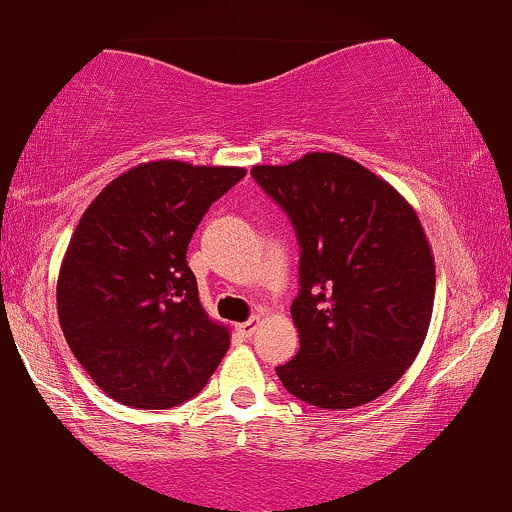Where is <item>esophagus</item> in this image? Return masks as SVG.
Listing matches in <instances>:
<instances>
[{"instance_id":"esophagus-1","label":"esophagus","mask_w":512,"mask_h":512,"mask_svg":"<svg viewBox=\"0 0 512 512\" xmlns=\"http://www.w3.org/2000/svg\"><path fill=\"white\" fill-rule=\"evenodd\" d=\"M257 326H260V316H252V319H247L245 324H238V333H240V336L250 338L252 333L257 331Z\"/></svg>"}]
</instances>
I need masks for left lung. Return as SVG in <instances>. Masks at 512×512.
<instances>
[{"label":"left lung","instance_id":"obj_1","mask_svg":"<svg viewBox=\"0 0 512 512\" xmlns=\"http://www.w3.org/2000/svg\"><path fill=\"white\" fill-rule=\"evenodd\" d=\"M252 179L297 233L299 353L279 365L287 392L324 410L375 400L405 375L432 321L434 257L417 213L358 161L311 152Z\"/></svg>","mask_w":512,"mask_h":512}]
</instances>
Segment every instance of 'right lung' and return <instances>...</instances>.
I'll return each instance as SVG.
<instances>
[{"instance_id":"add662e5","label":"right lung","mask_w":512,"mask_h":512,"mask_svg":"<svg viewBox=\"0 0 512 512\" xmlns=\"http://www.w3.org/2000/svg\"><path fill=\"white\" fill-rule=\"evenodd\" d=\"M245 176L238 166L149 161L107 184L58 274V321L105 395L166 410L198 395L230 346L186 262L198 223Z\"/></svg>"}]
</instances>
